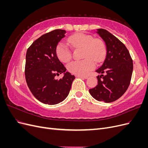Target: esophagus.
<instances>
[{
  "instance_id": "34e87169",
  "label": "esophagus",
  "mask_w": 148,
  "mask_h": 148,
  "mask_svg": "<svg viewBox=\"0 0 148 148\" xmlns=\"http://www.w3.org/2000/svg\"><path fill=\"white\" fill-rule=\"evenodd\" d=\"M76 77H78V78H84V79H87V78H88V76H84V75H76Z\"/></svg>"
}]
</instances>
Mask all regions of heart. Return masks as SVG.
<instances>
[{
	"mask_svg": "<svg viewBox=\"0 0 148 148\" xmlns=\"http://www.w3.org/2000/svg\"><path fill=\"white\" fill-rule=\"evenodd\" d=\"M69 42L74 48H83V57L84 59L72 61L67 65V69L71 73L83 75L87 74L95 66V62L99 63L104 59L106 49L104 42L99 39H94L91 35L77 33L70 36ZM56 54L63 62H69L71 57L70 49L63 42L57 44Z\"/></svg>",
	"mask_w": 148,
	"mask_h": 148,
	"instance_id": "heart-1",
	"label": "heart"
}]
</instances>
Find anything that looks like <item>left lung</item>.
<instances>
[{"instance_id": "obj_1", "label": "left lung", "mask_w": 148, "mask_h": 148, "mask_svg": "<svg viewBox=\"0 0 148 148\" xmlns=\"http://www.w3.org/2000/svg\"><path fill=\"white\" fill-rule=\"evenodd\" d=\"M96 33L104 40L106 57L104 63L96 71L97 85L89 90L95 99L105 102L117 100L127 91L133 72V60L127 48L112 34L104 29Z\"/></svg>"}]
</instances>
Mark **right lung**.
Returning a JSON list of instances; mask_svg holds the SVG:
<instances>
[{"label": "right lung", "instance_id": "add662e5", "mask_svg": "<svg viewBox=\"0 0 148 148\" xmlns=\"http://www.w3.org/2000/svg\"><path fill=\"white\" fill-rule=\"evenodd\" d=\"M65 33V30L58 29L44 34L34 41L26 52V81L33 96L44 104L54 105L63 101L68 96L75 78L66 71L56 52ZM62 73L63 78H55Z\"/></svg>", "mask_w": 148, "mask_h": 148}]
</instances>
